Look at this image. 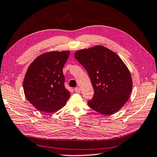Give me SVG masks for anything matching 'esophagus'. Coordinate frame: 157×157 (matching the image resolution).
Segmentation results:
<instances>
[{
  "mask_svg": "<svg viewBox=\"0 0 157 157\" xmlns=\"http://www.w3.org/2000/svg\"><path fill=\"white\" fill-rule=\"evenodd\" d=\"M75 91L76 93H80L81 92V89H80L79 87H76V88H75Z\"/></svg>",
  "mask_w": 157,
  "mask_h": 157,
  "instance_id": "34e87169",
  "label": "esophagus"
}]
</instances>
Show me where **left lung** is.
I'll list each match as a JSON object with an SVG mask.
<instances>
[{
  "instance_id": "obj_1",
  "label": "left lung",
  "mask_w": 157,
  "mask_h": 157,
  "mask_svg": "<svg viewBox=\"0 0 157 157\" xmlns=\"http://www.w3.org/2000/svg\"><path fill=\"white\" fill-rule=\"evenodd\" d=\"M75 57L87 71L94 89L89 106L104 115L119 111L129 100L133 87L125 63L116 53L101 45L77 51Z\"/></svg>"
}]
</instances>
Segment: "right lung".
I'll return each mask as SVG.
<instances>
[{"instance_id": "1", "label": "right lung", "mask_w": 157, "mask_h": 157, "mask_svg": "<svg viewBox=\"0 0 157 157\" xmlns=\"http://www.w3.org/2000/svg\"><path fill=\"white\" fill-rule=\"evenodd\" d=\"M69 55V51L44 53L28 67L23 82L24 95L40 112L59 110L69 99L70 93L65 87L63 75V67Z\"/></svg>"}]
</instances>
